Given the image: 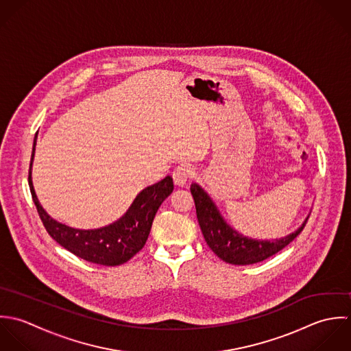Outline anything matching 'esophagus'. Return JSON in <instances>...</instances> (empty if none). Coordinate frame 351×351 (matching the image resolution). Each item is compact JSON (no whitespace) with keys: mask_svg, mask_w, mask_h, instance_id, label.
<instances>
[{"mask_svg":"<svg viewBox=\"0 0 351 351\" xmlns=\"http://www.w3.org/2000/svg\"><path fill=\"white\" fill-rule=\"evenodd\" d=\"M191 175H193L191 168L186 164H182V165L175 168V171L172 173V178H173V182H175L176 186L183 187V186H186V183L191 178Z\"/></svg>","mask_w":351,"mask_h":351,"instance_id":"obj_1","label":"esophagus"}]
</instances>
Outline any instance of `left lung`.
Returning a JSON list of instances; mask_svg holds the SVG:
<instances>
[{
	"mask_svg": "<svg viewBox=\"0 0 351 351\" xmlns=\"http://www.w3.org/2000/svg\"><path fill=\"white\" fill-rule=\"evenodd\" d=\"M190 190L195 202L197 218L208 245L219 259L230 265H254L276 255L301 233L309 218L308 215L300 228L285 237L258 240L244 236L232 228L223 219L210 195L198 183H193Z\"/></svg>",
	"mask_w": 351,
	"mask_h": 351,
	"instance_id": "1",
	"label": "left lung"
}]
</instances>
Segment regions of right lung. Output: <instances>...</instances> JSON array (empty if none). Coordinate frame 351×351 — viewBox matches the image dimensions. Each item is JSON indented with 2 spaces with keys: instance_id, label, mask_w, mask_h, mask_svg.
Listing matches in <instances>:
<instances>
[{
  "instance_id": "add662e5",
  "label": "right lung",
  "mask_w": 351,
  "mask_h": 351,
  "mask_svg": "<svg viewBox=\"0 0 351 351\" xmlns=\"http://www.w3.org/2000/svg\"><path fill=\"white\" fill-rule=\"evenodd\" d=\"M36 136L32 145L28 183L34 204L49 234L75 256L96 265L119 266L130 261L145 245L154 215L161 204L173 191L171 176L143 189L128 211L110 225L97 229H77L65 225L47 214L40 205L32 184V164Z\"/></svg>"
}]
</instances>
